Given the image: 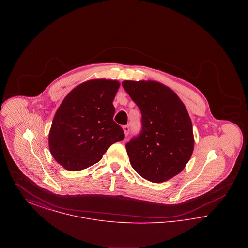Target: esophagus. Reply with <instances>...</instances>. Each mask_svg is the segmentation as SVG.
<instances>
[{"label": "esophagus", "mask_w": 248, "mask_h": 248, "mask_svg": "<svg viewBox=\"0 0 248 248\" xmlns=\"http://www.w3.org/2000/svg\"><path fill=\"white\" fill-rule=\"evenodd\" d=\"M123 129H124V135L125 136H128V134H129V126L128 125H124V127H123Z\"/></svg>", "instance_id": "obj_1"}]
</instances>
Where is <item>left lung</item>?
I'll use <instances>...</instances> for the list:
<instances>
[{
    "label": "left lung",
    "instance_id": "left-lung-1",
    "mask_svg": "<svg viewBox=\"0 0 248 248\" xmlns=\"http://www.w3.org/2000/svg\"><path fill=\"white\" fill-rule=\"evenodd\" d=\"M122 85L141 111V132L125 145L132 167L154 183L177 176L189 162L194 146L186 107L163 83L124 81Z\"/></svg>",
    "mask_w": 248,
    "mask_h": 248
}]
</instances>
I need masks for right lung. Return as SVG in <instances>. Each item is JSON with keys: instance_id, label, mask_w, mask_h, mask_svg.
Here are the masks:
<instances>
[{"instance_id": "1", "label": "right lung", "mask_w": 248, "mask_h": 248, "mask_svg": "<svg viewBox=\"0 0 248 248\" xmlns=\"http://www.w3.org/2000/svg\"><path fill=\"white\" fill-rule=\"evenodd\" d=\"M120 83L96 79L79 84L60 104L49 132L54 159L70 171H80L99 162L107 150L124 139L113 121L112 101Z\"/></svg>"}]
</instances>
